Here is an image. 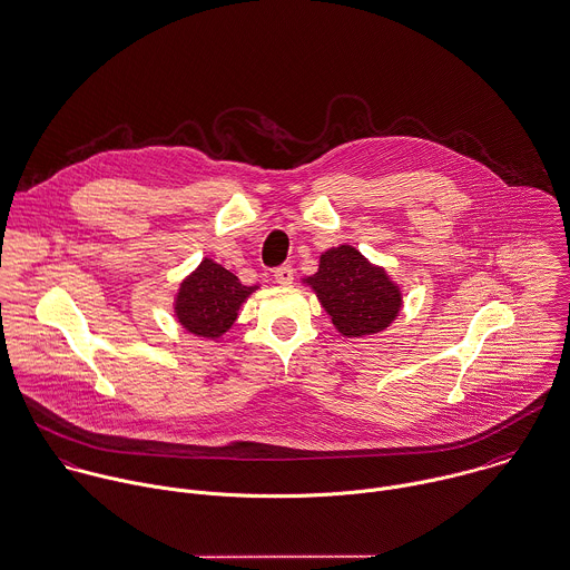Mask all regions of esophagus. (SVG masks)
I'll return each mask as SVG.
<instances>
[{"label": "esophagus", "instance_id": "obj_1", "mask_svg": "<svg viewBox=\"0 0 570 570\" xmlns=\"http://www.w3.org/2000/svg\"><path fill=\"white\" fill-rule=\"evenodd\" d=\"M274 278L278 285H292L294 283V269L292 265H281L274 269Z\"/></svg>", "mask_w": 570, "mask_h": 570}]
</instances>
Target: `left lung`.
Returning a JSON list of instances; mask_svg holds the SVG:
<instances>
[{
  "mask_svg": "<svg viewBox=\"0 0 570 570\" xmlns=\"http://www.w3.org/2000/svg\"><path fill=\"white\" fill-rule=\"evenodd\" d=\"M336 330L363 338L386 330L402 307L400 287L356 247H332L321 256L318 272L305 278Z\"/></svg>",
  "mask_w": 570,
  "mask_h": 570,
  "instance_id": "1",
  "label": "left lung"
}]
</instances>
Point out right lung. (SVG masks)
<instances>
[{"label":"right lung","mask_w":570,"mask_h":570,"mask_svg":"<svg viewBox=\"0 0 570 570\" xmlns=\"http://www.w3.org/2000/svg\"><path fill=\"white\" fill-rule=\"evenodd\" d=\"M254 289L256 285H243L229 269L203 258L181 283L175 314L194 336L218 338L234 325L238 307Z\"/></svg>","instance_id":"right-lung-1"}]
</instances>
